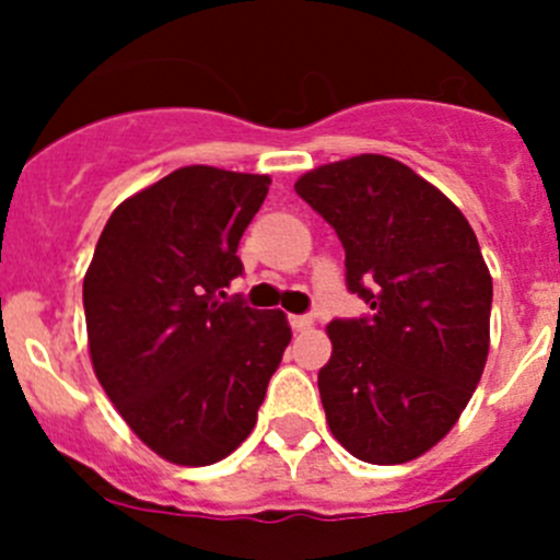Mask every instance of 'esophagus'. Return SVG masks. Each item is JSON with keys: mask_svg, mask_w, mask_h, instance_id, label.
Listing matches in <instances>:
<instances>
[{"mask_svg": "<svg viewBox=\"0 0 560 560\" xmlns=\"http://www.w3.org/2000/svg\"><path fill=\"white\" fill-rule=\"evenodd\" d=\"M290 325H292V330L303 332V330H308V327L314 325V319L308 314H292L290 316Z\"/></svg>", "mask_w": 560, "mask_h": 560, "instance_id": "1", "label": "esophagus"}]
</instances>
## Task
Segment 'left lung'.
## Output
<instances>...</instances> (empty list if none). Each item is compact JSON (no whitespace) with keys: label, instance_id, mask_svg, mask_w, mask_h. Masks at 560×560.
I'll list each match as a JSON object with an SVG mask.
<instances>
[{"label":"left lung","instance_id":"left-lung-1","mask_svg":"<svg viewBox=\"0 0 560 560\" xmlns=\"http://www.w3.org/2000/svg\"><path fill=\"white\" fill-rule=\"evenodd\" d=\"M295 191L336 230L347 290L371 306L327 325V425L365 463L420 457L455 425L488 360L493 281L477 235L436 186L389 156L322 165Z\"/></svg>","mask_w":560,"mask_h":560}]
</instances>
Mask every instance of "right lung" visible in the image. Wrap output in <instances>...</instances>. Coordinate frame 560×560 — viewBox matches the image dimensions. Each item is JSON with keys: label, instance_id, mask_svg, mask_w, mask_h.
I'll return each mask as SVG.
<instances>
[{"label": "right lung", "instance_id": "1", "mask_svg": "<svg viewBox=\"0 0 560 560\" xmlns=\"http://www.w3.org/2000/svg\"><path fill=\"white\" fill-rule=\"evenodd\" d=\"M268 175L180 167L107 219L83 279L94 374L127 425L180 466L228 457L252 433L292 338L281 312L224 287Z\"/></svg>", "mask_w": 560, "mask_h": 560}]
</instances>
